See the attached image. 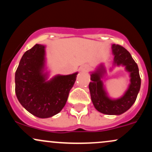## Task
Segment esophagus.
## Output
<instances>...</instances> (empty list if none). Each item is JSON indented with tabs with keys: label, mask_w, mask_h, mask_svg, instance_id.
I'll list each match as a JSON object with an SVG mask.
<instances>
[{
	"label": "esophagus",
	"mask_w": 152,
	"mask_h": 152,
	"mask_svg": "<svg viewBox=\"0 0 152 152\" xmlns=\"http://www.w3.org/2000/svg\"><path fill=\"white\" fill-rule=\"evenodd\" d=\"M79 70L81 71V72H86V71L89 70V66L88 65H83L79 68Z\"/></svg>",
	"instance_id": "1"
}]
</instances>
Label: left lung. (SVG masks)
I'll use <instances>...</instances> for the list:
<instances>
[{
  "mask_svg": "<svg viewBox=\"0 0 152 152\" xmlns=\"http://www.w3.org/2000/svg\"><path fill=\"white\" fill-rule=\"evenodd\" d=\"M111 49L114 58L110 71L116 66H121L129 74L130 83L126 91L119 98H110L102 81L106 74V68L102 64L91 72V81L88 87L92 103L97 111L107 115H120L128 111L135 102L140 90L141 78L137 64L128 50L116 44H112Z\"/></svg>",
  "mask_w": 152,
  "mask_h": 152,
  "instance_id": "8db88e82",
  "label": "left lung"
}]
</instances>
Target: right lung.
I'll return each instance as SVG.
<instances>
[{"mask_svg":"<svg viewBox=\"0 0 152 152\" xmlns=\"http://www.w3.org/2000/svg\"><path fill=\"white\" fill-rule=\"evenodd\" d=\"M46 64V46L36 44L23 55L15 74L18 102L29 113L41 118L61 111L78 74H58L48 80Z\"/></svg>","mask_w":152,"mask_h":152,"instance_id":"add662e5","label":"right lung"}]
</instances>
